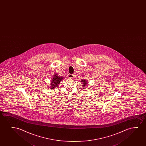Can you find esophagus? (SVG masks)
<instances>
[{
	"label": "esophagus",
	"mask_w": 146,
	"mask_h": 146,
	"mask_svg": "<svg viewBox=\"0 0 146 146\" xmlns=\"http://www.w3.org/2000/svg\"><path fill=\"white\" fill-rule=\"evenodd\" d=\"M67 76L69 78H73L74 75L73 74H69Z\"/></svg>",
	"instance_id": "esophagus-1"
}]
</instances>
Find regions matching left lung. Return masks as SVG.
<instances>
[{
  "label": "left lung",
  "mask_w": 146,
  "mask_h": 146,
  "mask_svg": "<svg viewBox=\"0 0 146 146\" xmlns=\"http://www.w3.org/2000/svg\"><path fill=\"white\" fill-rule=\"evenodd\" d=\"M80 82H81V84H82V86H83V87H85L87 85V84L88 83V81L85 79H81Z\"/></svg>",
  "instance_id": "obj_1"
}]
</instances>
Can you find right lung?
<instances>
[{"mask_svg":"<svg viewBox=\"0 0 146 146\" xmlns=\"http://www.w3.org/2000/svg\"><path fill=\"white\" fill-rule=\"evenodd\" d=\"M64 77H59L58 76L57 73L55 74L52 76L51 80V83H50V89H54L55 88H57L59 86V84H60V82L62 81Z\"/></svg>","mask_w":146,"mask_h":146,"instance_id":"1","label":"right lung"}]
</instances>
